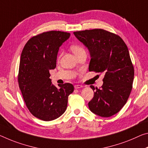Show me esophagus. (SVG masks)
<instances>
[{"instance_id":"1","label":"esophagus","mask_w":148,"mask_h":148,"mask_svg":"<svg viewBox=\"0 0 148 148\" xmlns=\"http://www.w3.org/2000/svg\"><path fill=\"white\" fill-rule=\"evenodd\" d=\"M82 86H81V85H75L74 86V88H75V89H79V88H82Z\"/></svg>"}]
</instances>
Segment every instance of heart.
Segmentation results:
<instances>
[{
  "label": "heart",
  "instance_id": "1",
  "mask_svg": "<svg viewBox=\"0 0 148 148\" xmlns=\"http://www.w3.org/2000/svg\"><path fill=\"white\" fill-rule=\"evenodd\" d=\"M70 49H71L72 51L73 52V53L75 55H78V54H79V53L85 51V50H84V49L82 47L79 45H77V44L72 45L71 47H70Z\"/></svg>",
  "mask_w": 148,
  "mask_h": 148
}]
</instances>
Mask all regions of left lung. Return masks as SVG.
<instances>
[{"mask_svg": "<svg viewBox=\"0 0 148 148\" xmlns=\"http://www.w3.org/2000/svg\"><path fill=\"white\" fill-rule=\"evenodd\" d=\"M90 51L89 71L105 74L103 84L88 103L90 111L109 117L121 111L132 89L134 76L127 46L120 36L102 29L74 32Z\"/></svg>", "mask_w": 148, "mask_h": 148, "instance_id": "8db88e82", "label": "left lung"}]
</instances>
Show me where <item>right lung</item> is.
<instances>
[{
    "mask_svg": "<svg viewBox=\"0 0 148 148\" xmlns=\"http://www.w3.org/2000/svg\"><path fill=\"white\" fill-rule=\"evenodd\" d=\"M70 36L60 31L43 32L29 39L21 54L18 84L30 112L45 121L55 120L65 112L72 84H52L49 70L55 69L59 47Z\"/></svg>",
    "mask_w": 148,
    "mask_h": 148,
    "instance_id": "obj_1",
    "label": "right lung"
}]
</instances>
